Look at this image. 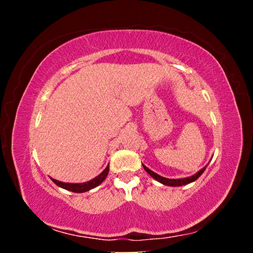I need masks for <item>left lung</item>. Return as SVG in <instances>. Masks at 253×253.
Returning a JSON list of instances; mask_svg holds the SVG:
<instances>
[{
  "label": "left lung",
  "mask_w": 253,
  "mask_h": 253,
  "mask_svg": "<svg viewBox=\"0 0 253 253\" xmlns=\"http://www.w3.org/2000/svg\"><path fill=\"white\" fill-rule=\"evenodd\" d=\"M143 167H144L145 170H146L148 174H150L152 177L155 179V181L160 182L161 184H165V185H168V186H181V185H186V184H189V183L195 182L196 179L203 174L207 166H205V167H204L203 169H200L199 171H197L195 175L189 176V177H184V178H166V177H162V176H160V175L155 174L154 171H152L151 169H148L146 166L143 165Z\"/></svg>",
  "instance_id": "1"
}]
</instances>
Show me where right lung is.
I'll return each mask as SVG.
<instances>
[{"label":"right lung","mask_w":253,"mask_h":253,"mask_svg":"<svg viewBox=\"0 0 253 253\" xmlns=\"http://www.w3.org/2000/svg\"><path fill=\"white\" fill-rule=\"evenodd\" d=\"M108 172H109V165L107 166V167L105 168V170H103L101 174H99L96 177L91 179V181H87L84 183H64V182L57 181V179H54V178H51V181H53L57 186H60V188H62V189L68 190V191L82 193V192L89 191V190L99 186L103 181H105V178L107 177V175H108Z\"/></svg>","instance_id":"right-lung-1"}]
</instances>
